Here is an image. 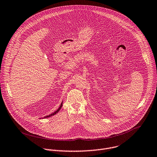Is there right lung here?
<instances>
[{
    "label": "right lung",
    "instance_id": "obj_1",
    "mask_svg": "<svg viewBox=\"0 0 157 157\" xmlns=\"http://www.w3.org/2000/svg\"><path fill=\"white\" fill-rule=\"evenodd\" d=\"M63 103H61V105L60 106V107L58 109V110H57V111H56L54 113H52V114H50V115H47V116H46V117H44L43 118H48V117H52V116H53V115H56V113H57L59 112V110L61 109V108H62V104Z\"/></svg>",
    "mask_w": 157,
    "mask_h": 157
}]
</instances>
